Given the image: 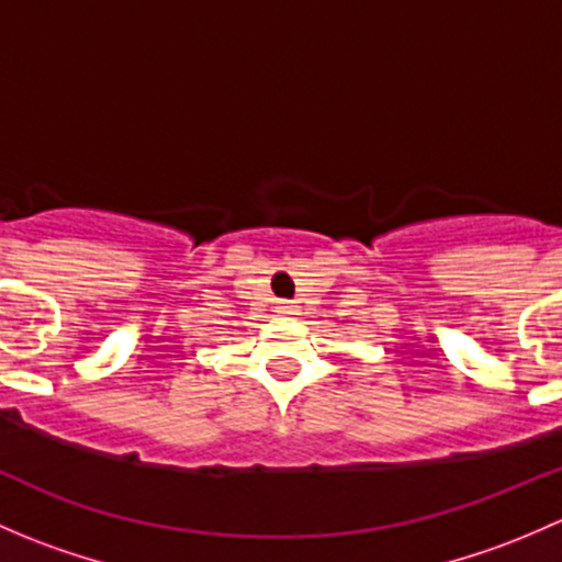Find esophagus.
Masks as SVG:
<instances>
[{"instance_id":"esophagus-1","label":"esophagus","mask_w":562,"mask_h":562,"mask_svg":"<svg viewBox=\"0 0 562 562\" xmlns=\"http://www.w3.org/2000/svg\"><path fill=\"white\" fill-rule=\"evenodd\" d=\"M280 313L291 317V315H296V307H293V304H282V307H280Z\"/></svg>"}]
</instances>
